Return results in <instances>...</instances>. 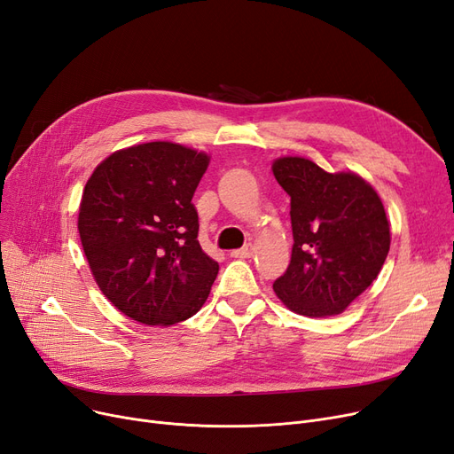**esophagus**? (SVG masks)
I'll return each mask as SVG.
<instances>
[{"instance_id": "1", "label": "esophagus", "mask_w": 454, "mask_h": 454, "mask_svg": "<svg viewBox=\"0 0 454 454\" xmlns=\"http://www.w3.org/2000/svg\"><path fill=\"white\" fill-rule=\"evenodd\" d=\"M254 254V247L248 243V245H245L243 248H238V250H233L231 252V255L233 258H250V255Z\"/></svg>"}]
</instances>
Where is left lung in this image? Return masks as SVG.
<instances>
[{
  "label": "left lung",
  "instance_id": "left-lung-1",
  "mask_svg": "<svg viewBox=\"0 0 454 454\" xmlns=\"http://www.w3.org/2000/svg\"><path fill=\"white\" fill-rule=\"evenodd\" d=\"M291 196V263L272 287L306 317H328L377 278L389 252V223L380 196L354 172L330 174L304 157L272 163Z\"/></svg>",
  "mask_w": 454,
  "mask_h": 454
}]
</instances>
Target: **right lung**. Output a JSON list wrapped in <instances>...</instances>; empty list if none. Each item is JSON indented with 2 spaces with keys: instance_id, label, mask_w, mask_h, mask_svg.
I'll list each match as a JSON object with an SVG mask.
<instances>
[{
  "instance_id": "add662e5",
  "label": "right lung",
  "mask_w": 454,
  "mask_h": 454,
  "mask_svg": "<svg viewBox=\"0 0 454 454\" xmlns=\"http://www.w3.org/2000/svg\"><path fill=\"white\" fill-rule=\"evenodd\" d=\"M209 165L174 143L118 150L98 165L80 206L82 245L98 287L128 317L150 326L185 321L219 272L199 243L192 194Z\"/></svg>"
}]
</instances>
